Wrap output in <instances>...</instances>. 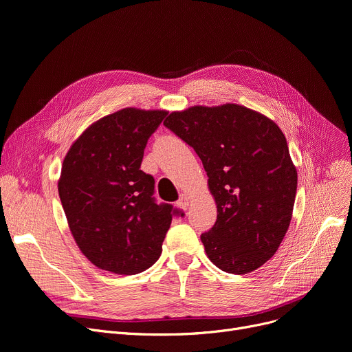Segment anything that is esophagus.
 <instances>
[{
	"mask_svg": "<svg viewBox=\"0 0 352 352\" xmlns=\"http://www.w3.org/2000/svg\"><path fill=\"white\" fill-rule=\"evenodd\" d=\"M177 206H178V208H179V210L186 211V210L190 207V197H187L186 194L181 195V197H179V199H178V202H177Z\"/></svg>",
	"mask_w": 352,
	"mask_h": 352,
	"instance_id": "esophagus-1",
	"label": "esophagus"
}]
</instances>
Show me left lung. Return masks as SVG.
Listing matches in <instances>:
<instances>
[{
  "label": "left lung",
  "instance_id": "8db88e82",
  "mask_svg": "<svg viewBox=\"0 0 352 352\" xmlns=\"http://www.w3.org/2000/svg\"><path fill=\"white\" fill-rule=\"evenodd\" d=\"M164 125L194 148L208 175L217 221L201 241L210 261L236 275L264 265L288 231L297 192L281 128L231 102L174 111Z\"/></svg>",
  "mask_w": 352,
  "mask_h": 352
}]
</instances>
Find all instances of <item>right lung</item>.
Segmentation results:
<instances>
[{"mask_svg": "<svg viewBox=\"0 0 352 352\" xmlns=\"http://www.w3.org/2000/svg\"><path fill=\"white\" fill-rule=\"evenodd\" d=\"M166 111L122 108L92 122L64 158L58 194L80 251L100 270L134 275L161 255L173 219L141 171L148 138Z\"/></svg>", "mask_w": 352, "mask_h": 352, "instance_id": "obj_1", "label": "right lung"}]
</instances>
